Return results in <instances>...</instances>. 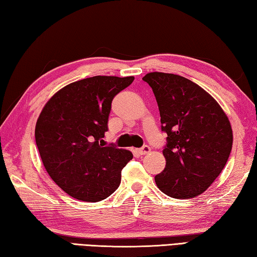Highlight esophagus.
<instances>
[{
	"label": "esophagus",
	"mask_w": 257,
	"mask_h": 257,
	"mask_svg": "<svg viewBox=\"0 0 257 257\" xmlns=\"http://www.w3.org/2000/svg\"><path fill=\"white\" fill-rule=\"evenodd\" d=\"M150 151H151V149H150V147H148V145H144L143 148L138 150L140 156H144V154H148Z\"/></svg>",
	"instance_id": "esophagus-1"
}]
</instances>
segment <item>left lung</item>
Returning a JSON list of instances; mask_svg holds the SVG:
<instances>
[{
	"label": "left lung",
	"instance_id": "left-lung-1",
	"mask_svg": "<svg viewBox=\"0 0 257 257\" xmlns=\"http://www.w3.org/2000/svg\"><path fill=\"white\" fill-rule=\"evenodd\" d=\"M143 80L158 101L168 134L164 170L154 177L163 193L177 199L201 195L226 166L233 131L224 109L210 94L185 77L149 72Z\"/></svg>",
	"mask_w": 257,
	"mask_h": 257
}]
</instances>
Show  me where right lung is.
<instances>
[{
	"label": "right lung",
	"mask_w": 257,
	"mask_h": 257,
	"mask_svg": "<svg viewBox=\"0 0 257 257\" xmlns=\"http://www.w3.org/2000/svg\"><path fill=\"white\" fill-rule=\"evenodd\" d=\"M133 76H94L65 86L43 106L36 143L43 167L77 200L97 202L118 188L132 152L104 147L110 104Z\"/></svg>",
	"instance_id": "right-lung-1"
}]
</instances>
